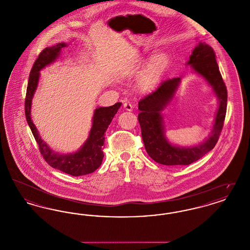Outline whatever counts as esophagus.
Returning <instances> with one entry per match:
<instances>
[{
	"instance_id": "1",
	"label": "esophagus",
	"mask_w": 250,
	"mask_h": 250,
	"mask_svg": "<svg viewBox=\"0 0 250 250\" xmlns=\"http://www.w3.org/2000/svg\"><path fill=\"white\" fill-rule=\"evenodd\" d=\"M124 107H125V109H126V110H128V111H131L134 107H133V104L128 101V102H125V103L124 104Z\"/></svg>"
}]
</instances>
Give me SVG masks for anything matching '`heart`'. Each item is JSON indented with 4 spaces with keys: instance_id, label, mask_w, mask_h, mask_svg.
Here are the masks:
<instances>
[{
    "instance_id": "heart-1",
    "label": "heart",
    "mask_w": 250,
    "mask_h": 250,
    "mask_svg": "<svg viewBox=\"0 0 250 250\" xmlns=\"http://www.w3.org/2000/svg\"><path fill=\"white\" fill-rule=\"evenodd\" d=\"M167 64V56L164 52H158L155 54L144 67L140 78L139 87L143 92L153 91L157 84L159 83L160 78Z\"/></svg>"
}]
</instances>
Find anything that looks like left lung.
<instances>
[{
	"instance_id": "8db88e82",
	"label": "left lung",
	"mask_w": 250,
	"mask_h": 250,
	"mask_svg": "<svg viewBox=\"0 0 250 250\" xmlns=\"http://www.w3.org/2000/svg\"><path fill=\"white\" fill-rule=\"evenodd\" d=\"M187 64L190 65L194 72L201 75L212 86L218 99V108L209 137L199 145L180 147L167 142L161 111L173 99L181 78L163 82L155 92L146 95L139 102L141 112L138 119L145 150L155 162L166 166L189 165L211 151L218 141L226 116V85L219 72L214 49L209 45L200 42L193 49Z\"/></svg>"
}]
</instances>
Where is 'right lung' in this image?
<instances>
[{"instance_id":"add662e5","label":"right lung","mask_w":250,"mask_h":250,"mask_svg":"<svg viewBox=\"0 0 250 250\" xmlns=\"http://www.w3.org/2000/svg\"><path fill=\"white\" fill-rule=\"evenodd\" d=\"M66 46L67 45L65 43H59L53 47L46 48L42 50L35 62L30 73L29 83L27 86L25 115L27 123L39 146V151L48 165L72 176H82L94 172L101 165L104 157L103 149L105 132L114 115L117 113L122 103L118 102L110 107H100L95 109L93 117V125L90 130L89 137L82 148L76 153L62 155L52 151L48 147V144L41 139L35 124L32 121V100L39 82V72L57 59L62 48H65Z\"/></svg>"}]
</instances>
